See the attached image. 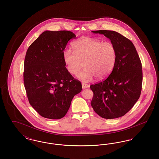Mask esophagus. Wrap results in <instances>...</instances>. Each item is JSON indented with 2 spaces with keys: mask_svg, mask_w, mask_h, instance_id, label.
I'll list each match as a JSON object with an SVG mask.
<instances>
[{
  "mask_svg": "<svg viewBox=\"0 0 159 159\" xmlns=\"http://www.w3.org/2000/svg\"><path fill=\"white\" fill-rule=\"evenodd\" d=\"M82 88L83 89H86V88H88L89 87V86L88 84H86V83H82Z\"/></svg>",
  "mask_w": 159,
  "mask_h": 159,
  "instance_id": "1",
  "label": "esophagus"
}]
</instances>
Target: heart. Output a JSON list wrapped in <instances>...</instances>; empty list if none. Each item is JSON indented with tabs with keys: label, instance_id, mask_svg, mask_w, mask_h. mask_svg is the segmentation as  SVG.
<instances>
[{
	"label": "heart",
	"instance_id": "1",
	"mask_svg": "<svg viewBox=\"0 0 159 159\" xmlns=\"http://www.w3.org/2000/svg\"><path fill=\"white\" fill-rule=\"evenodd\" d=\"M73 52L65 50L63 59L71 74H76L83 66L86 67L77 75L83 81L102 79L113 70L117 57L115 45L110 41L83 37L72 44Z\"/></svg>",
	"mask_w": 159,
	"mask_h": 159
}]
</instances>
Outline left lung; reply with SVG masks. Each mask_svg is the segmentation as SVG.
I'll list each match as a JSON object with an SVG mask.
<instances>
[{"mask_svg":"<svg viewBox=\"0 0 159 159\" xmlns=\"http://www.w3.org/2000/svg\"><path fill=\"white\" fill-rule=\"evenodd\" d=\"M104 34L114 43L117 57L111 73L105 80L90 86L91 106L99 116L116 119L127 113L140 97L143 83L141 62L133 43L111 30L92 31Z\"/></svg>","mask_w":159,"mask_h":159,"instance_id":"1","label":"left lung"}]
</instances>
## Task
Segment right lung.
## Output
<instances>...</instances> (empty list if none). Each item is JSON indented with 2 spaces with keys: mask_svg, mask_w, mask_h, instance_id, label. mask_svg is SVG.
I'll return each instance as SVG.
<instances>
[{
  "mask_svg": "<svg viewBox=\"0 0 159 159\" xmlns=\"http://www.w3.org/2000/svg\"><path fill=\"white\" fill-rule=\"evenodd\" d=\"M76 36L70 31H45L29 47L24 65V82L29 102L41 116L60 119L65 116L80 82L66 67L63 52Z\"/></svg>",
  "mask_w": 159,
  "mask_h": 159,
  "instance_id": "add662e5",
  "label": "right lung"
}]
</instances>
